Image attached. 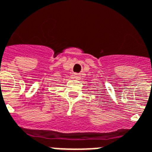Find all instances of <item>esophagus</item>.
I'll use <instances>...</instances> for the list:
<instances>
[{"label":"esophagus","instance_id":"1","mask_svg":"<svg viewBox=\"0 0 152 152\" xmlns=\"http://www.w3.org/2000/svg\"><path fill=\"white\" fill-rule=\"evenodd\" d=\"M80 77V74H75V78L76 79H78Z\"/></svg>","mask_w":152,"mask_h":152}]
</instances>
